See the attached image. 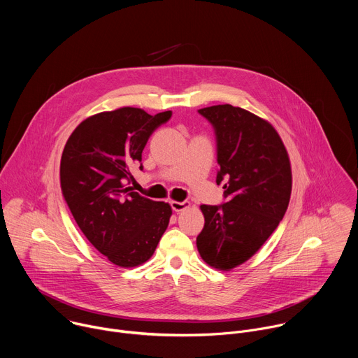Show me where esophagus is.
Listing matches in <instances>:
<instances>
[{
    "label": "esophagus",
    "mask_w": 358,
    "mask_h": 358,
    "mask_svg": "<svg viewBox=\"0 0 358 358\" xmlns=\"http://www.w3.org/2000/svg\"><path fill=\"white\" fill-rule=\"evenodd\" d=\"M170 206H171L173 211L180 213V211H184L185 208L189 207V202H188V201H181V202H180V201H171Z\"/></svg>",
    "instance_id": "obj_1"
}]
</instances>
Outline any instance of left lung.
Returning a JSON list of instances; mask_svg holds the SVG:
<instances>
[{
	"mask_svg": "<svg viewBox=\"0 0 358 358\" xmlns=\"http://www.w3.org/2000/svg\"><path fill=\"white\" fill-rule=\"evenodd\" d=\"M215 130L217 184L228 202L201 206V258L229 271L257 253L282 221L292 192L286 147L275 127L245 109L217 105L198 110Z\"/></svg>",
	"mask_w": 358,
	"mask_h": 358,
	"instance_id": "1",
	"label": "left lung"
}]
</instances>
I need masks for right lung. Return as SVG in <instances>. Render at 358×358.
Masks as SVG:
<instances>
[{"mask_svg": "<svg viewBox=\"0 0 358 358\" xmlns=\"http://www.w3.org/2000/svg\"><path fill=\"white\" fill-rule=\"evenodd\" d=\"M171 115L151 116L137 108L101 112L83 120L65 144L64 198L87 241L117 266L147 262L169 227L170 203L148 199L129 185L148 137Z\"/></svg>", "mask_w": 358, "mask_h": 358, "instance_id": "1", "label": "right lung"}]
</instances>
